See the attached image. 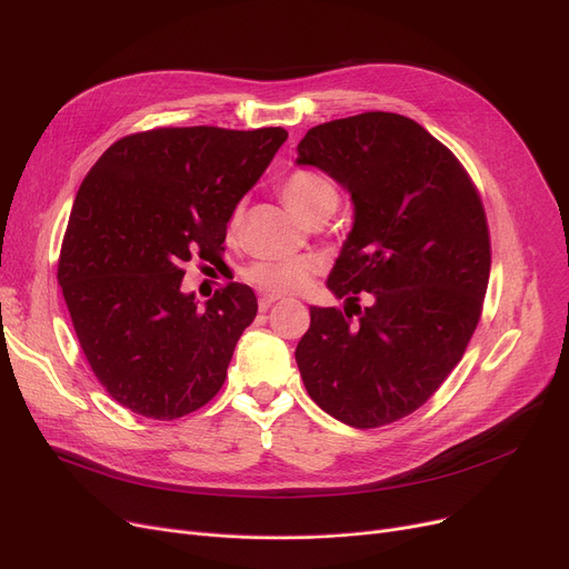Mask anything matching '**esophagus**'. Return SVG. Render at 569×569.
<instances>
[{"mask_svg": "<svg viewBox=\"0 0 569 569\" xmlns=\"http://www.w3.org/2000/svg\"><path fill=\"white\" fill-rule=\"evenodd\" d=\"M277 300H279V295H262L260 300H258V309H260V311H267Z\"/></svg>", "mask_w": 569, "mask_h": 569, "instance_id": "1", "label": "esophagus"}]
</instances>
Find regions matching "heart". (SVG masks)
I'll return each instance as SVG.
<instances>
[{
  "label": "heart",
  "instance_id": "b5f03b06",
  "mask_svg": "<svg viewBox=\"0 0 569 569\" xmlns=\"http://www.w3.org/2000/svg\"><path fill=\"white\" fill-rule=\"evenodd\" d=\"M281 198L290 212L305 221L330 219L339 207V189L330 177L316 170H297L288 174L281 184ZM239 223V212L232 217V228ZM316 272V260L288 258V260H262L249 269V279L260 290L272 295L297 292L309 286Z\"/></svg>",
  "mask_w": 569,
  "mask_h": 569
}]
</instances>
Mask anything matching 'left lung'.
I'll list each match as a JSON object with an SVG mask.
<instances>
[{"instance_id": "obj_1", "label": "left lung", "mask_w": 569, "mask_h": 569, "mask_svg": "<svg viewBox=\"0 0 569 569\" xmlns=\"http://www.w3.org/2000/svg\"><path fill=\"white\" fill-rule=\"evenodd\" d=\"M297 166L330 174L352 202L327 277L343 309L311 307L295 350L305 387L348 427L397 422L450 376L480 322L491 269L480 196L450 149L395 112L309 129Z\"/></svg>"}]
</instances>
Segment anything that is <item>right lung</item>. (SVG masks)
I'll return each instance as SVG.
<instances>
[{"label": "right lung", "mask_w": 569, "mask_h": 569, "mask_svg": "<svg viewBox=\"0 0 569 569\" xmlns=\"http://www.w3.org/2000/svg\"><path fill=\"white\" fill-rule=\"evenodd\" d=\"M286 138L281 127L154 129L117 140L82 179L57 279L117 403L168 422L221 390L258 300L230 283L198 307L184 262L219 258L237 202Z\"/></svg>", "instance_id": "add662e5"}]
</instances>
